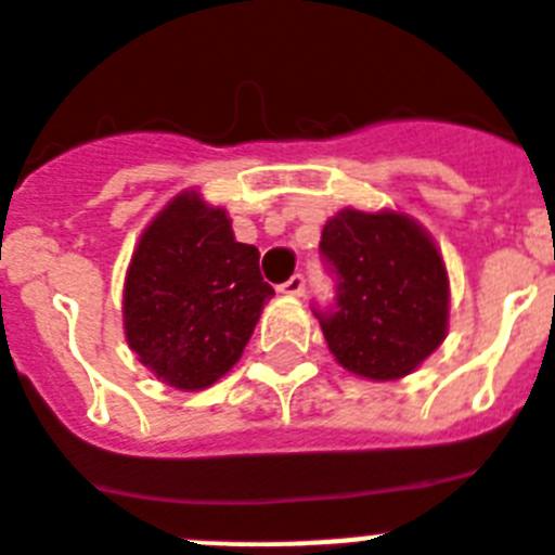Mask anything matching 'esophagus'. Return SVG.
Returning a JSON list of instances; mask_svg holds the SVG:
<instances>
[{
    "mask_svg": "<svg viewBox=\"0 0 555 555\" xmlns=\"http://www.w3.org/2000/svg\"><path fill=\"white\" fill-rule=\"evenodd\" d=\"M281 295H292V297H300L302 292H306V278L302 274H292L286 283H281V288H278Z\"/></svg>",
    "mask_w": 555,
    "mask_h": 555,
    "instance_id": "obj_1",
    "label": "esophagus"
}]
</instances>
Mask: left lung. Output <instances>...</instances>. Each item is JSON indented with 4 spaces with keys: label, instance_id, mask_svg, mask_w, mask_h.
I'll list each match as a JSON object with an SVG mask.
<instances>
[{
    "label": "left lung",
    "instance_id": "8db88e82",
    "mask_svg": "<svg viewBox=\"0 0 555 555\" xmlns=\"http://www.w3.org/2000/svg\"><path fill=\"white\" fill-rule=\"evenodd\" d=\"M320 255L334 274L336 302L314 314L345 371L392 382L413 373L443 343L447 267L410 216L345 207L323 227Z\"/></svg>",
    "mask_w": 555,
    "mask_h": 555
}]
</instances>
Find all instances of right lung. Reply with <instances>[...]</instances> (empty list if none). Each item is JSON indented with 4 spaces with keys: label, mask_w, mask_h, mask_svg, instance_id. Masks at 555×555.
<instances>
[{
    "label": "right lung",
    "mask_w": 555,
    "mask_h": 555,
    "mask_svg": "<svg viewBox=\"0 0 555 555\" xmlns=\"http://www.w3.org/2000/svg\"><path fill=\"white\" fill-rule=\"evenodd\" d=\"M238 244L224 207L179 193L145 227L122 288L126 339L177 390H205L244 353L274 288Z\"/></svg>",
    "instance_id": "1"
}]
</instances>
